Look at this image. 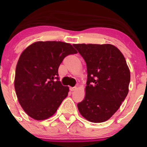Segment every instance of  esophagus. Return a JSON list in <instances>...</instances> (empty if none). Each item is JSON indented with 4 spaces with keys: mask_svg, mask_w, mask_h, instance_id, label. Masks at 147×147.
I'll return each instance as SVG.
<instances>
[{
    "mask_svg": "<svg viewBox=\"0 0 147 147\" xmlns=\"http://www.w3.org/2000/svg\"><path fill=\"white\" fill-rule=\"evenodd\" d=\"M76 89H77V87H70V91H74V90H75Z\"/></svg>",
    "mask_w": 147,
    "mask_h": 147,
    "instance_id": "esophagus-1",
    "label": "esophagus"
}]
</instances>
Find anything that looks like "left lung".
Listing matches in <instances>:
<instances>
[{
	"instance_id": "8db88e82",
	"label": "left lung",
	"mask_w": 147,
	"mask_h": 147,
	"mask_svg": "<svg viewBox=\"0 0 147 147\" xmlns=\"http://www.w3.org/2000/svg\"><path fill=\"white\" fill-rule=\"evenodd\" d=\"M86 63V95L77 104L88 121H107L120 107L129 92L130 70L120 50L111 44H73Z\"/></svg>"
}]
</instances>
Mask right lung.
<instances>
[{
    "instance_id": "obj_1",
    "label": "right lung",
    "mask_w": 147,
    "mask_h": 147,
    "mask_svg": "<svg viewBox=\"0 0 147 147\" xmlns=\"http://www.w3.org/2000/svg\"><path fill=\"white\" fill-rule=\"evenodd\" d=\"M76 53L71 44L61 41H36L22 52L14 88L20 105L30 117L44 120L56 113L69 92L59 81L58 68L65 57Z\"/></svg>"
}]
</instances>
